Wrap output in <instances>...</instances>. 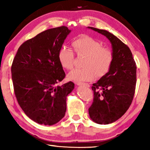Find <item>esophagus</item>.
Wrapping results in <instances>:
<instances>
[{
    "instance_id": "34e87169",
    "label": "esophagus",
    "mask_w": 150,
    "mask_h": 150,
    "mask_svg": "<svg viewBox=\"0 0 150 150\" xmlns=\"http://www.w3.org/2000/svg\"><path fill=\"white\" fill-rule=\"evenodd\" d=\"M76 84L78 86H85L86 87H89L90 85L88 83H76Z\"/></svg>"
}]
</instances>
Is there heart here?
<instances>
[{"instance_id":"heart-1","label":"heart","mask_w":150,"mask_h":150,"mask_svg":"<svg viewBox=\"0 0 150 150\" xmlns=\"http://www.w3.org/2000/svg\"><path fill=\"white\" fill-rule=\"evenodd\" d=\"M73 46L79 56H84L83 68L74 69L67 74V79L78 82L91 81L95 76L102 77L110 70L113 62V53L103 48L98 41L83 35L73 42ZM58 59L63 68L71 69L74 66V54L71 49L63 46L59 51Z\"/></svg>"}]
</instances>
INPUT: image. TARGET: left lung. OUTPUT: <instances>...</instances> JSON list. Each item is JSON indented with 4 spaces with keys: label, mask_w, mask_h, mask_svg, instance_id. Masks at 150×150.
<instances>
[{
    "label": "left lung",
    "mask_w": 150,
    "mask_h": 150,
    "mask_svg": "<svg viewBox=\"0 0 150 150\" xmlns=\"http://www.w3.org/2000/svg\"><path fill=\"white\" fill-rule=\"evenodd\" d=\"M88 28L110 41L113 62L107 74L93 83L94 98L89 108L90 118L98 124L115 122L124 115L132 103L137 82V66L130 48L106 30Z\"/></svg>",
    "instance_id": "left-lung-1"
}]
</instances>
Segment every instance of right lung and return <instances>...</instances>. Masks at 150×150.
<instances>
[{
    "mask_svg": "<svg viewBox=\"0 0 150 150\" xmlns=\"http://www.w3.org/2000/svg\"><path fill=\"white\" fill-rule=\"evenodd\" d=\"M66 26L50 28L24 42L11 65L18 102L26 115L45 126L58 123L66 112V99L72 82L56 86L65 76L59 51L70 33Z\"/></svg>",
    "mask_w": 150,
    "mask_h": 150,
    "instance_id": "add662e5",
    "label": "right lung"
}]
</instances>
